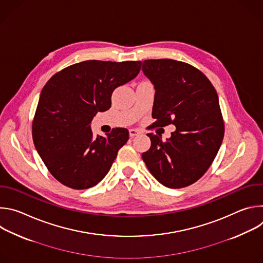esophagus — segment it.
Listing matches in <instances>:
<instances>
[{"instance_id": "1", "label": "esophagus", "mask_w": 263, "mask_h": 263, "mask_svg": "<svg viewBox=\"0 0 263 263\" xmlns=\"http://www.w3.org/2000/svg\"><path fill=\"white\" fill-rule=\"evenodd\" d=\"M129 134H130L131 137H134V136L140 134V131L137 130V129H130V130H129Z\"/></svg>"}]
</instances>
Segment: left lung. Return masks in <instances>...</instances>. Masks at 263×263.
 <instances>
[{
  "label": "left lung",
  "mask_w": 263,
  "mask_h": 263,
  "mask_svg": "<svg viewBox=\"0 0 263 263\" xmlns=\"http://www.w3.org/2000/svg\"><path fill=\"white\" fill-rule=\"evenodd\" d=\"M142 71L155 88L152 126H176L165 141L148 133L151 147L142 159L161 184L182 189L206 173L221 144L224 127L216 90L201 70L185 62L144 60Z\"/></svg>",
  "instance_id": "obj_1"
}]
</instances>
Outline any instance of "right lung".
Instances as JSON below:
<instances>
[{"mask_svg": "<svg viewBox=\"0 0 263 263\" xmlns=\"http://www.w3.org/2000/svg\"><path fill=\"white\" fill-rule=\"evenodd\" d=\"M140 61L87 60L72 64L48 81L32 124L34 145L44 163L63 185L86 190L109 172L129 131L117 128L92 136L91 121L111 107L114 90L133 80Z\"/></svg>", "mask_w": 263, "mask_h": 263, "instance_id": "add662e5", "label": "right lung"}]
</instances>
